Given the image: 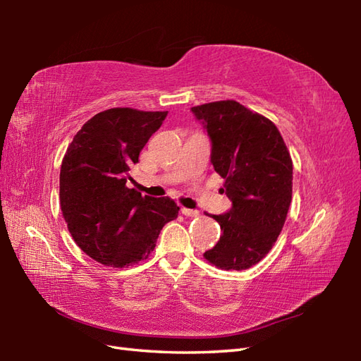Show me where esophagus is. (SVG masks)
I'll list each match as a JSON object with an SVG mask.
<instances>
[{
    "instance_id": "obj_1",
    "label": "esophagus",
    "mask_w": 361,
    "mask_h": 361,
    "mask_svg": "<svg viewBox=\"0 0 361 361\" xmlns=\"http://www.w3.org/2000/svg\"><path fill=\"white\" fill-rule=\"evenodd\" d=\"M181 214L186 217H198L200 216V211L197 209H189V208H181Z\"/></svg>"
}]
</instances>
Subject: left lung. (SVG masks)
<instances>
[{
  "mask_svg": "<svg viewBox=\"0 0 361 361\" xmlns=\"http://www.w3.org/2000/svg\"><path fill=\"white\" fill-rule=\"evenodd\" d=\"M190 111L208 132L211 163L233 203L212 216L221 235L203 256L221 270H247L268 255L286 224L293 163L278 127L239 102H209Z\"/></svg>",
  "mask_w": 361,
  "mask_h": 361,
  "instance_id": "1",
  "label": "left lung"
}]
</instances>
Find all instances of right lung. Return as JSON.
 Listing matches in <instances>:
<instances>
[{
	"instance_id": "1",
	"label": "right lung",
	"mask_w": 361,
	"mask_h": 361,
	"mask_svg": "<svg viewBox=\"0 0 361 361\" xmlns=\"http://www.w3.org/2000/svg\"><path fill=\"white\" fill-rule=\"evenodd\" d=\"M167 111L110 109L74 136L60 169V206L68 229L91 259L114 268L147 259L161 229L178 216L169 197L141 195L127 180Z\"/></svg>"
}]
</instances>
